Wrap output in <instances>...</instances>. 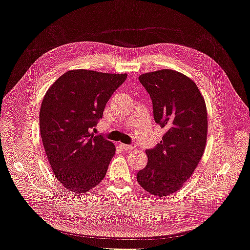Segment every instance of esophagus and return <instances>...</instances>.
<instances>
[{"mask_svg": "<svg viewBox=\"0 0 250 250\" xmlns=\"http://www.w3.org/2000/svg\"><path fill=\"white\" fill-rule=\"evenodd\" d=\"M121 146L123 147V149L124 150H126V151H128V150H132V149H134L135 147H137V145H135V144H130V145H126V144H121Z\"/></svg>", "mask_w": 250, "mask_h": 250, "instance_id": "34e87169", "label": "esophagus"}]
</instances>
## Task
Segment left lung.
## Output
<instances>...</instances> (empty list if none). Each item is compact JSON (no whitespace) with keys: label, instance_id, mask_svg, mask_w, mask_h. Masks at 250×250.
Masks as SVG:
<instances>
[{"label":"left lung","instance_id":"8db88e82","mask_svg":"<svg viewBox=\"0 0 250 250\" xmlns=\"http://www.w3.org/2000/svg\"><path fill=\"white\" fill-rule=\"evenodd\" d=\"M152 100L155 122L166 133L147 149L148 164L138 172V183L152 195L175 193L197 167L208 135L207 106L194 81L173 70H160L139 77Z\"/></svg>","mask_w":250,"mask_h":250}]
</instances>
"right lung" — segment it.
<instances>
[{
  "instance_id": "1",
  "label": "right lung",
  "mask_w": 250,
  "mask_h": 250,
  "mask_svg": "<svg viewBox=\"0 0 250 250\" xmlns=\"http://www.w3.org/2000/svg\"><path fill=\"white\" fill-rule=\"evenodd\" d=\"M126 74L73 70L48 89L40 111L44 151L58 181L70 191L84 193L101 183L116 147L94 135L113 92Z\"/></svg>"
}]
</instances>
